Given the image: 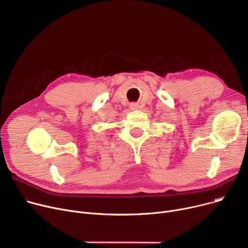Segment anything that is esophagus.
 Listing matches in <instances>:
<instances>
[{
	"mask_svg": "<svg viewBox=\"0 0 248 248\" xmlns=\"http://www.w3.org/2000/svg\"><path fill=\"white\" fill-rule=\"evenodd\" d=\"M129 108H131L132 110H136L139 108V104L138 103H131L129 104Z\"/></svg>",
	"mask_w": 248,
	"mask_h": 248,
	"instance_id": "1",
	"label": "esophagus"
}]
</instances>
